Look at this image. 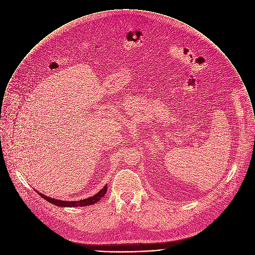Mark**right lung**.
<instances>
[{
	"label": "right lung",
	"mask_w": 255,
	"mask_h": 255,
	"mask_svg": "<svg viewBox=\"0 0 255 255\" xmlns=\"http://www.w3.org/2000/svg\"><path fill=\"white\" fill-rule=\"evenodd\" d=\"M107 184L101 189L99 190L96 194H94L93 196H90L86 199H81V200H76V201H65V200H60V199H55V198H51L49 196H46L42 193H40L39 191H37V193L43 197L44 199H46L48 202L56 205V206H60V207H78V206H87V205H92L94 203H97L107 192Z\"/></svg>",
	"instance_id": "right-lung-1"
}]
</instances>
